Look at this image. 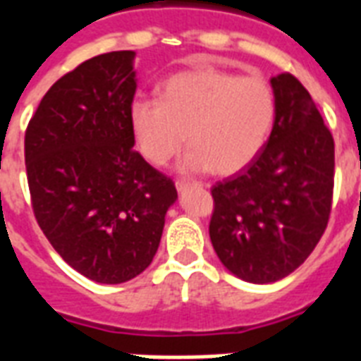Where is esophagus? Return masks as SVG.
<instances>
[{
  "instance_id": "34e87169",
  "label": "esophagus",
  "mask_w": 361,
  "mask_h": 361,
  "mask_svg": "<svg viewBox=\"0 0 361 361\" xmlns=\"http://www.w3.org/2000/svg\"><path fill=\"white\" fill-rule=\"evenodd\" d=\"M189 187H202V183H189V181H176V189H178V192H183L187 191Z\"/></svg>"
}]
</instances>
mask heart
<instances>
[{"label":"heart","instance_id":"b5f03b06","mask_svg":"<svg viewBox=\"0 0 361 361\" xmlns=\"http://www.w3.org/2000/svg\"><path fill=\"white\" fill-rule=\"evenodd\" d=\"M274 87L262 76L223 69L185 71L159 87V101L140 99L130 106V129L140 153L164 166L191 146L185 172L236 174L255 161L275 123Z\"/></svg>","mask_w":361,"mask_h":361}]
</instances>
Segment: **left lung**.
I'll return each mask as SVG.
<instances>
[{"instance_id":"8db88e82","label":"left lung","mask_w":361,"mask_h":361,"mask_svg":"<svg viewBox=\"0 0 361 361\" xmlns=\"http://www.w3.org/2000/svg\"><path fill=\"white\" fill-rule=\"evenodd\" d=\"M275 123L249 166L212 189L209 238L231 274L275 283L300 268L330 219L334 136L290 73L271 78Z\"/></svg>"}]
</instances>
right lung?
<instances>
[{
  "mask_svg": "<svg viewBox=\"0 0 361 361\" xmlns=\"http://www.w3.org/2000/svg\"><path fill=\"white\" fill-rule=\"evenodd\" d=\"M135 52L95 56L47 92L25 129L31 206L59 257L118 285L152 264L174 181L135 152Z\"/></svg>",
  "mask_w": 361,
  "mask_h": 361,
  "instance_id": "obj_1",
  "label": "right lung"
}]
</instances>
